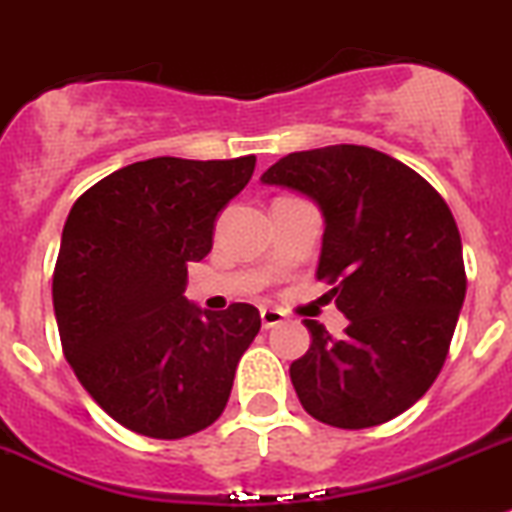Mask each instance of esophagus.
I'll list each match as a JSON object with an SVG mask.
<instances>
[{"label": "esophagus", "instance_id": "34e87169", "mask_svg": "<svg viewBox=\"0 0 512 512\" xmlns=\"http://www.w3.org/2000/svg\"><path fill=\"white\" fill-rule=\"evenodd\" d=\"M260 319L262 329H273V326H280L285 321V313L280 308H260Z\"/></svg>", "mask_w": 512, "mask_h": 512}]
</instances>
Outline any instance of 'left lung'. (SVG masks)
<instances>
[{
  "instance_id": "obj_1",
  "label": "left lung",
  "mask_w": 512,
  "mask_h": 512,
  "mask_svg": "<svg viewBox=\"0 0 512 512\" xmlns=\"http://www.w3.org/2000/svg\"><path fill=\"white\" fill-rule=\"evenodd\" d=\"M260 181L319 204L316 278L349 319L339 339L303 321L311 347L290 365L298 400L349 431L400 416L439 377L467 293L451 209L416 170L365 145L290 153Z\"/></svg>"
}]
</instances>
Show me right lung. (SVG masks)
<instances>
[{
  "mask_svg": "<svg viewBox=\"0 0 512 512\" xmlns=\"http://www.w3.org/2000/svg\"><path fill=\"white\" fill-rule=\"evenodd\" d=\"M255 155L140 160L78 196L53 270L63 354L86 393L150 439L199 434L222 416L260 311H201L188 262L209 255L216 214L250 183Z\"/></svg>",
  "mask_w": 512,
  "mask_h": 512,
  "instance_id": "right-lung-1",
  "label": "right lung"
}]
</instances>
